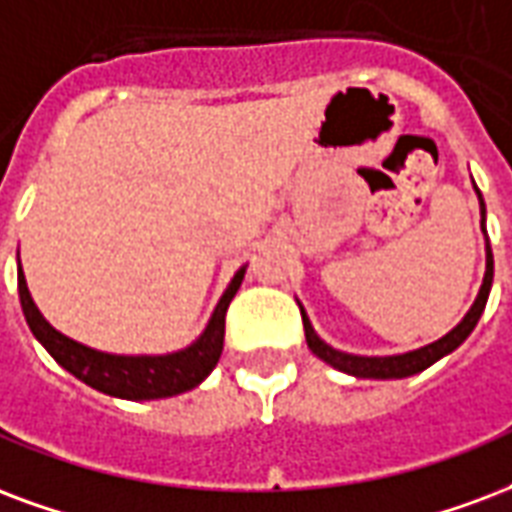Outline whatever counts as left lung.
<instances>
[{"mask_svg":"<svg viewBox=\"0 0 512 512\" xmlns=\"http://www.w3.org/2000/svg\"><path fill=\"white\" fill-rule=\"evenodd\" d=\"M478 200H480V227H483V233H486V203H483L480 189H478ZM491 282H494V255H491V246H488V238H486V276H483V285H480L478 298H475L472 309L464 314V320H461L453 331L445 333L442 339H437V342L426 344V347H420V350L401 352V355H382V358H377V355H352V352L333 350L331 344H325L323 339L314 333L309 317H306V312L301 309L306 344H309V350H312L320 361L331 363L333 369H339V372L344 374H352V377H366V380H401V377H412V374L429 369L431 363H437L439 358H445L448 352L456 350L458 344L464 342L469 333L475 331L480 314H483V309H486L488 293H491Z\"/></svg>","mask_w":512,"mask_h":512,"instance_id":"left-lung-1","label":"left lung"}]
</instances>
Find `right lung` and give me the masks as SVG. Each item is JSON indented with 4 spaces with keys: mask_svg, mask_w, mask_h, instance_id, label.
<instances>
[{
    "mask_svg": "<svg viewBox=\"0 0 512 512\" xmlns=\"http://www.w3.org/2000/svg\"><path fill=\"white\" fill-rule=\"evenodd\" d=\"M244 274L246 268H238L236 276L230 279V285L208 320L206 331L200 333L189 347L168 352V355H111V352L92 350V347L59 333L34 306L21 263H18V295H21L26 323L37 336V342L54 355L59 366H64L86 385H92L94 391L108 393L116 399L149 401L168 399V396H179V393L198 388L217 366L222 344H225L227 306L244 282Z\"/></svg>",
    "mask_w": 512,
    "mask_h": 512,
    "instance_id": "1",
    "label": "right lung"
}]
</instances>
